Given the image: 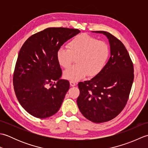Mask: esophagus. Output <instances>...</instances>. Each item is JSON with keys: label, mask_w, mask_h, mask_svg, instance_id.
Returning <instances> with one entry per match:
<instances>
[{"label": "esophagus", "mask_w": 148, "mask_h": 148, "mask_svg": "<svg viewBox=\"0 0 148 148\" xmlns=\"http://www.w3.org/2000/svg\"><path fill=\"white\" fill-rule=\"evenodd\" d=\"M70 85L71 86H76V83L75 82H74V81H70Z\"/></svg>", "instance_id": "esophagus-1"}]
</instances>
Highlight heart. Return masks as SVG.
I'll list each match as a JSON object with an SVG mask.
<instances>
[{"mask_svg":"<svg viewBox=\"0 0 148 148\" xmlns=\"http://www.w3.org/2000/svg\"><path fill=\"white\" fill-rule=\"evenodd\" d=\"M56 51V59L60 65L67 68L76 58V65L64 72L65 79L77 81L86 76L93 77L105 67L109 55V48L105 42L100 41L87 34H80L67 45Z\"/></svg>","mask_w":148,"mask_h":148,"instance_id":"obj_1","label":"heart"}]
</instances>
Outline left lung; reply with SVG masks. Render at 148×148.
<instances>
[{"mask_svg":"<svg viewBox=\"0 0 148 148\" xmlns=\"http://www.w3.org/2000/svg\"><path fill=\"white\" fill-rule=\"evenodd\" d=\"M109 40L110 58L99 74L78 84L80 95L77 104L84 117L99 123L114 118L127 103L134 81V67L130 55L120 40L105 31Z\"/></svg>","mask_w":148,"mask_h":148,"instance_id":"8db88e82","label":"left lung"}]
</instances>
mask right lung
<instances>
[{"label":"right lung","instance_id":"add662e5","mask_svg":"<svg viewBox=\"0 0 148 148\" xmlns=\"http://www.w3.org/2000/svg\"><path fill=\"white\" fill-rule=\"evenodd\" d=\"M79 33L77 29L48 28L30 36L21 48L14 72V89L20 105L34 117H49L60 108L70 84L61 79L56 51Z\"/></svg>","mask_w":148,"mask_h":148}]
</instances>
